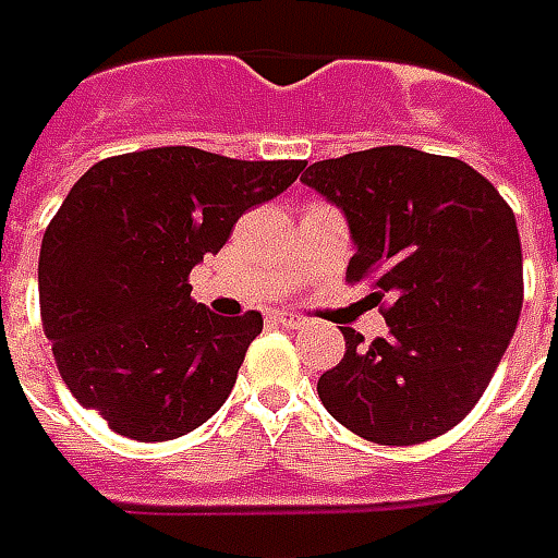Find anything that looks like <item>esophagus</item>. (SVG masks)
Wrapping results in <instances>:
<instances>
[{"mask_svg":"<svg viewBox=\"0 0 558 558\" xmlns=\"http://www.w3.org/2000/svg\"><path fill=\"white\" fill-rule=\"evenodd\" d=\"M270 318L276 324H282V327H288V330H298V327H303V318H300V315H294V312H288V310L272 312Z\"/></svg>","mask_w":558,"mask_h":558,"instance_id":"34e87169","label":"esophagus"}]
</instances>
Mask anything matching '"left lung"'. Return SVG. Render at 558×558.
Here are the masks:
<instances>
[{
	"label": "left lung",
	"mask_w": 558,
	"mask_h": 558,
	"mask_svg": "<svg viewBox=\"0 0 558 558\" xmlns=\"http://www.w3.org/2000/svg\"><path fill=\"white\" fill-rule=\"evenodd\" d=\"M303 183L342 209L354 258L390 333L342 327L345 354L318 378L324 409L378 445H421L475 409L523 310V248L496 185L465 161L375 146L315 161Z\"/></svg>",
	"instance_id": "obj_1"
}]
</instances>
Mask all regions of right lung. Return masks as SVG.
<instances>
[{
  "label": "right lung",
  "mask_w": 558,
  "mask_h": 558,
  "mask_svg": "<svg viewBox=\"0 0 558 558\" xmlns=\"http://www.w3.org/2000/svg\"><path fill=\"white\" fill-rule=\"evenodd\" d=\"M300 171L159 146L98 161L71 185L41 240L38 300L83 409L137 441L185 436L222 409L264 318L209 312L189 272Z\"/></svg>",
  "instance_id": "obj_1"
}]
</instances>
